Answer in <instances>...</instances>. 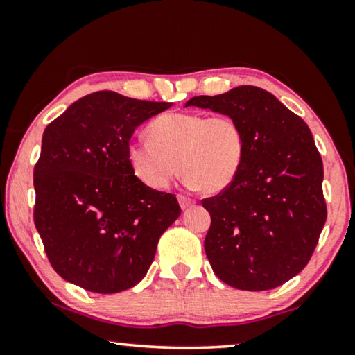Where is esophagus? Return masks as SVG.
Wrapping results in <instances>:
<instances>
[{
	"label": "esophagus",
	"mask_w": 355,
	"mask_h": 355,
	"mask_svg": "<svg viewBox=\"0 0 355 355\" xmlns=\"http://www.w3.org/2000/svg\"><path fill=\"white\" fill-rule=\"evenodd\" d=\"M178 200H179V205H181L182 210H186V208L192 207L193 203H196V200H193V198H191V197H186V196H179V197H178Z\"/></svg>",
	"instance_id": "1"
}]
</instances>
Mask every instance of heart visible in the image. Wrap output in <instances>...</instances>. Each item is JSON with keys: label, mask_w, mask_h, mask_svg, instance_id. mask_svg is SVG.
<instances>
[{"label": "heart", "mask_w": 355, "mask_h": 355, "mask_svg": "<svg viewBox=\"0 0 355 355\" xmlns=\"http://www.w3.org/2000/svg\"><path fill=\"white\" fill-rule=\"evenodd\" d=\"M147 135L150 142L129 145L128 159L135 178L158 191L182 171L200 192L220 193L236 181L244 163L245 137L231 116L173 111L153 119Z\"/></svg>", "instance_id": "1"}]
</instances>
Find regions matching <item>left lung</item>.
I'll use <instances>...</instances> for the list:
<instances>
[{
    "label": "left lung",
    "mask_w": 355,
    "mask_h": 355,
    "mask_svg": "<svg viewBox=\"0 0 355 355\" xmlns=\"http://www.w3.org/2000/svg\"><path fill=\"white\" fill-rule=\"evenodd\" d=\"M186 106L231 116L245 137L236 181L202 200L211 216L205 254L213 271L236 289L278 288L305 268L327 221L323 162L309 125L254 85Z\"/></svg>",
    "instance_id": "8db88e82"
}]
</instances>
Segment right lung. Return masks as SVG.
I'll return each instance as SVG.
<instances>
[{"label":"right lung","instance_id":"add662e5","mask_svg":"<svg viewBox=\"0 0 355 355\" xmlns=\"http://www.w3.org/2000/svg\"><path fill=\"white\" fill-rule=\"evenodd\" d=\"M168 108L166 101L101 90L46 125L33 168V221L62 279L114 294L147 275L181 207L174 193L135 178L128 148L135 128Z\"/></svg>","mask_w":355,"mask_h":355}]
</instances>
